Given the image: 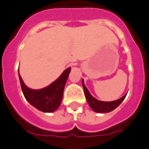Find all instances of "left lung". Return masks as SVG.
Instances as JSON below:
<instances>
[{"label": "left lung", "instance_id": "obj_1", "mask_svg": "<svg viewBox=\"0 0 149 149\" xmlns=\"http://www.w3.org/2000/svg\"><path fill=\"white\" fill-rule=\"evenodd\" d=\"M82 87H83L85 97H86V100H87V102L88 103V105L90 106L91 108L92 109L93 111L96 112H99V113H105V112H109L111 111L114 110L115 109L117 108L121 104V102L125 100L127 95V94H125L120 99L117 100H114V101H100V100H97L96 98H94L90 94L87 88L85 87L83 79H82Z\"/></svg>", "mask_w": 149, "mask_h": 149}]
</instances>
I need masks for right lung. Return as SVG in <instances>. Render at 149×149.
<instances>
[{
    "instance_id": "1",
    "label": "right lung",
    "mask_w": 149,
    "mask_h": 149,
    "mask_svg": "<svg viewBox=\"0 0 149 149\" xmlns=\"http://www.w3.org/2000/svg\"><path fill=\"white\" fill-rule=\"evenodd\" d=\"M71 67L66 69L55 81L41 89H31L27 87L19 74L21 87L25 99L33 107L43 112H55L61 105L66 82Z\"/></svg>"
}]
</instances>
